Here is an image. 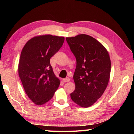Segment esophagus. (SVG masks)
<instances>
[{"label":"esophagus","instance_id":"1","mask_svg":"<svg viewBox=\"0 0 134 134\" xmlns=\"http://www.w3.org/2000/svg\"><path fill=\"white\" fill-rule=\"evenodd\" d=\"M63 81H64V82H69V81H70V78L66 77V78H65V79H63Z\"/></svg>","mask_w":134,"mask_h":134}]
</instances>
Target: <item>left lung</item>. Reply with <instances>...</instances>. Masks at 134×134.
Returning a JSON list of instances; mask_svg holds the SVG:
<instances>
[{
  "instance_id": "1",
  "label": "left lung",
  "mask_w": 134,
  "mask_h": 134,
  "mask_svg": "<svg viewBox=\"0 0 134 134\" xmlns=\"http://www.w3.org/2000/svg\"><path fill=\"white\" fill-rule=\"evenodd\" d=\"M76 58L73 79L76 88L70 94L74 103L87 108L105 92L109 80L111 63L108 51L91 36L80 34L66 38Z\"/></svg>"
}]
</instances>
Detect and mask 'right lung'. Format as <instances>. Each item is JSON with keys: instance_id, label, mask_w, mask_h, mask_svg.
<instances>
[{"instance_id": "1", "label": "right lung", "mask_w": 134, "mask_h": 134, "mask_svg": "<svg viewBox=\"0 0 134 134\" xmlns=\"http://www.w3.org/2000/svg\"><path fill=\"white\" fill-rule=\"evenodd\" d=\"M64 37L51 35L31 38L22 49L18 72L26 94L41 105L53 97L60 85L50 64V58L61 48Z\"/></svg>"}]
</instances>
